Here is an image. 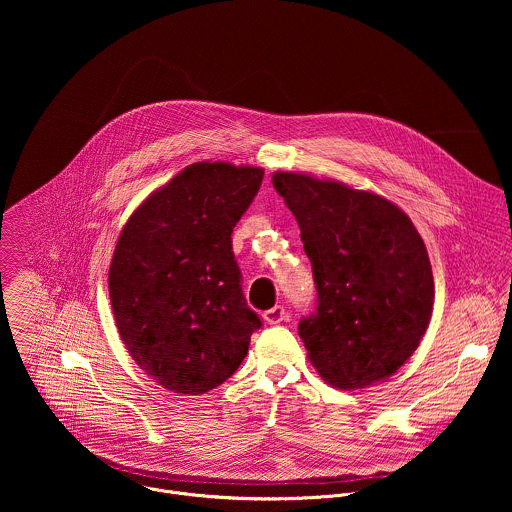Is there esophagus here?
<instances>
[{"mask_svg": "<svg viewBox=\"0 0 512 512\" xmlns=\"http://www.w3.org/2000/svg\"><path fill=\"white\" fill-rule=\"evenodd\" d=\"M262 319H264L268 325H278V323H282V321L286 319V309H284L282 305H274L272 309H268V311L262 313Z\"/></svg>", "mask_w": 512, "mask_h": 512, "instance_id": "1", "label": "esophagus"}]
</instances>
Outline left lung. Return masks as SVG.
Returning <instances> with one entry per match:
<instances>
[{
    "mask_svg": "<svg viewBox=\"0 0 512 512\" xmlns=\"http://www.w3.org/2000/svg\"><path fill=\"white\" fill-rule=\"evenodd\" d=\"M301 230L317 311L299 321L311 365L335 388L390 378L418 349L434 309L426 244L388 199L333 179L276 171Z\"/></svg>",
    "mask_w": 512,
    "mask_h": 512,
    "instance_id": "obj_1",
    "label": "left lung"
}]
</instances>
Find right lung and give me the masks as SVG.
<instances>
[{"mask_svg": "<svg viewBox=\"0 0 512 512\" xmlns=\"http://www.w3.org/2000/svg\"><path fill=\"white\" fill-rule=\"evenodd\" d=\"M264 169L187 165L124 224L108 272L118 333L147 376L177 394H205L244 361L260 317L246 305L232 230Z\"/></svg>", "mask_w": 512, "mask_h": 512, "instance_id": "1", "label": "right lung"}]
</instances>
